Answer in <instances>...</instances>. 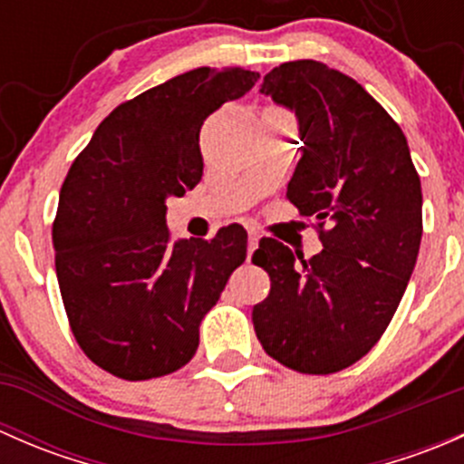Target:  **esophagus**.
Segmentation results:
<instances>
[{"instance_id": "obj_1", "label": "esophagus", "mask_w": 464, "mask_h": 464, "mask_svg": "<svg viewBox=\"0 0 464 464\" xmlns=\"http://www.w3.org/2000/svg\"><path fill=\"white\" fill-rule=\"evenodd\" d=\"M258 240H260V236H258V233H254V231H251V233H249V242H246V249H249V256L254 254V251H256V246H258Z\"/></svg>"}]
</instances>
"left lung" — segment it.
I'll return each instance as SVG.
<instances>
[{
  "mask_svg": "<svg viewBox=\"0 0 464 464\" xmlns=\"http://www.w3.org/2000/svg\"><path fill=\"white\" fill-rule=\"evenodd\" d=\"M262 93L296 111L303 157L287 199L314 219L319 256L262 237L269 296L254 327L269 357L330 375L371 353L400 305L422 240V186L400 125L357 81L316 60L271 69Z\"/></svg>",
  "mask_w": 464,
  "mask_h": 464,
  "instance_id": "obj_1",
  "label": "left lung"
}]
</instances>
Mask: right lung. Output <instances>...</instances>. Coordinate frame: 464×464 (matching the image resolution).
Segmentation results:
<instances>
[{"label":"right lung","mask_w":464,"mask_h":464,"mask_svg":"<svg viewBox=\"0 0 464 464\" xmlns=\"http://www.w3.org/2000/svg\"><path fill=\"white\" fill-rule=\"evenodd\" d=\"M260 73L199 67L125 101L69 168L53 219L55 274L82 353L128 382L193 359L199 323L246 258L240 224L172 245L166 198L195 188L206 116Z\"/></svg>","instance_id":"obj_1"}]
</instances>
